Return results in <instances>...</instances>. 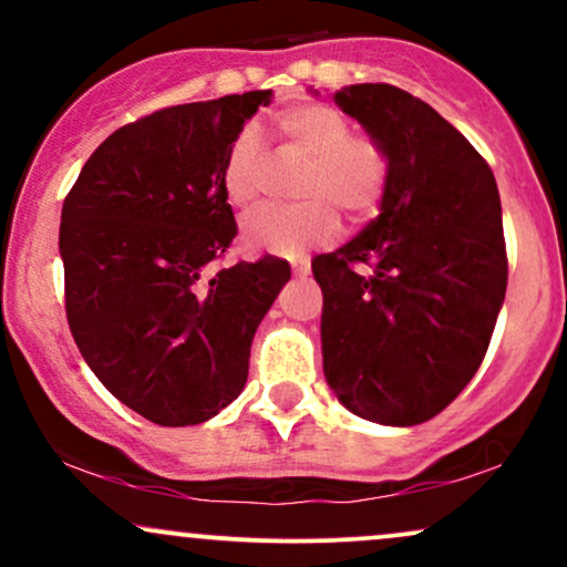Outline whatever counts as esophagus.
Here are the masks:
<instances>
[{
  "label": "esophagus",
  "instance_id": "34e87169",
  "mask_svg": "<svg viewBox=\"0 0 567 567\" xmlns=\"http://www.w3.org/2000/svg\"><path fill=\"white\" fill-rule=\"evenodd\" d=\"M309 271H311L309 258H298V261H292V275L296 277H309Z\"/></svg>",
  "mask_w": 567,
  "mask_h": 567
}]
</instances>
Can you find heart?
I'll use <instances>...</instances> for the list:
<instances>
[{
    "mask_svg": "<svg viewBox=\"0 0 567 567\" xmlns=\"http://www.w3.org/2000/svg\"><path fill=\"white\" fill-rule=\"evenodd\" d=\"M279 148L301 162L292 197L296 207H264L243 220L245 250L269 256L301 252L333 243L341 210L349 220L373 216L386 197L392 159L379 141L351 133V122L328 103H301L275 116ZM266 154L252 127H243L226 148L220 188L231 207L256 205L264 186Z\"/></svg>",
    "mask_w": 567,
    "mask_h": 567,
    "instance_id": "heart-1",
    "label": "heart"
}]
</instances>
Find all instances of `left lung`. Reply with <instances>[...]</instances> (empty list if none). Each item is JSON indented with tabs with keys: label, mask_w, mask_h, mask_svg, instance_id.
Returning a JSON list of instances; mask_svg holds the SVG:
<instances>
[{
	"label": "left lung",
	"mask_w": 567,
	"mask_h": 567,
	"mask_svg": "<svg viewBox=\"0 0 567 567\" xmlns=\"http://www.w3.org/2000/svg\"><path fill=\"white\" fill-rule=\"evenodd\" d=\"M389 152L379 218L311 261L322 368L343 408L383 426L434 419L483 362L506 292L498 186L451 122L394 84L336 93Z\"/></svg>",
	"instance_id": "8db88e82"
}]
</instances>
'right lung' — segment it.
<instances>
[{"mask_svg": "<svg viewBox=\"0 0 567 567\" xmlns=\"http://www.w3.org/2000/svg\"><path fill=\"white\" fill-rule=\"evenodd\" d=\"M271 90L159 109L84 162L61 213L71 336L97 381L159 426L213 419L245 389L250 343L290 279L264 256L213 271L237 237L226 148Z\"/></svg>", "mask_w": 567, "mask_h": 567, "instance_id": "obj_1", "label": "right lung"}]
</instances>
